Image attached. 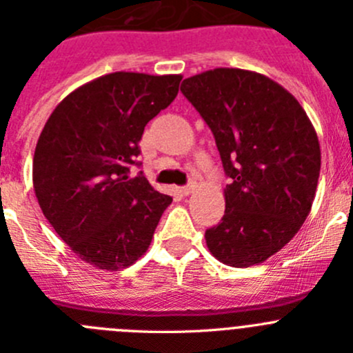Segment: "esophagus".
<instances>
[{"label": "esophagus", "mask_w": 353, "mask_h": 353, "mask_svg": "<svg viewBox=\"0 0 353 353\" xmlns=\"http://www.w3.org/2000/svg\"><path fill=\"white\" fill-rule=\"evenodd\" d=\"M193 190H195V183H190L186 184V186H181L179 192L183 193V195H190V193H193Z\"/></svg>", "instance_id": "1"}]
</instances>
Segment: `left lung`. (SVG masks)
I'll use <instances>...</instances> for the list:
<instances>
[{"label":"left lung","instance_id":"8db88e82","mask_svg":"<svg viewBox=\"0 0 353 353\" xmlns=\"http://www.w3.org/2000/svg\"><path fill=\"white\" fill-rule=\"evenodd\" d=\"M181 93L214 135L225 174V214L205 230L209 252L232 268L278 253L311 211L320 144L301 103L256 72L214 68L184 79Z\"/></svg>","mask_w":353,"mask_h":353}]
</instances>
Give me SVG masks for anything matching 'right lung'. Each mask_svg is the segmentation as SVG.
Segmentation results:
<instances>
[{
  "mask_svg": "<svg viewBox=\"0 0 353 353\" xmlns=\"http://www.w3.org/2000/svg\"><path fill=\"white\" fill-rule=\"evenodd\" d=\"M181 75L114 72L81 85L43 126L33 158V188L52 228L84 262L119 271L137 262L172 196L139 165L145 125L170 105Z\"/></svg>",
  "mask_w": 353,
  "mask_h": 353,
  "instance_id": "right-lung-1",
  "label": "right lung"
}]
</instances>
